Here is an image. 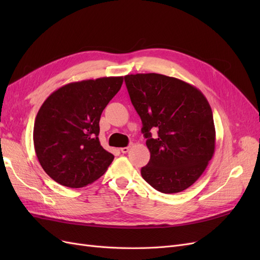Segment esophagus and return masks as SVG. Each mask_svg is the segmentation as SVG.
I'll return each mask as SVG.
<instances>
[{"mask_svg":"<svg viewBox=\"0 0 260 260\" xmlns=\"http://www.w3.org/2000/svg\"><path fill=\"white\" fill-rule=\"evenodd\" d=\"M129 149H130V147H129V146H125V147H121V148H120V151H121V153L125 154V153H128V152H129Z\"/></svg>","mask_w":260,"mask_h":260,"instance_id":"esophagus-1","label":"esophagus"}]
</instances>
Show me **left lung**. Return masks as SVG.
<instances>
[{"mask_svg": "<svg viewBox=\"0 0 260 260\" xmlns=\"http://www.w3.org/2000/svg\"><path fill=\"white\" fill-rule=\"evenodd\" d=\"M124 82L151 153L141 175L161 193L184 191L215 153L216 130L207 99L195 86L159 74L127 75ZM155 129L157 136L152 137Z\"/></svg>", "mask_w": 260, "mask_h": 260, "instance_id": "1", "label": "left lung"}]
</instances>
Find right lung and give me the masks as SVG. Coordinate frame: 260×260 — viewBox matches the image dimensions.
I'll use <instances>...</instances> for the list:
<instances>
[{
  "instance_id": "right-lung-1",
  "label": "right lung",
  "mask_w": 260,
  "mask_h": 260,
  "mask_svg": "<svg viewBox=\"0 0 260 260\" xmlns=\"http://www.w3.org/2000/svg\"><path fill=\"white\" fill-rule=\"evenodd\" d=\"M123 77L68 83L44 101L36 117L34 143L39 162L57 183L83 187L104 175L114 155L99 133L104 108L120 90Z\"/></svg>"
}]
</instances>
